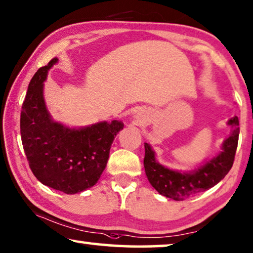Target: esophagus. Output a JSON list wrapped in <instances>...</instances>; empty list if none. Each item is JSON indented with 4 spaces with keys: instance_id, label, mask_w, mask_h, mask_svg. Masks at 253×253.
Masks as SVG:
<instances>
[{
    "instance_id": "34e87169",
    "label": "esophagus",
    "mask_w": 253,
    "mask_h": 253,
    "mask_svg": "<svg viewBox=\"0 0 253 253\" xmlns=\"http://www.w3.org/2000/svg\"><path fill=\"white\" fill-rule=\"evenodd\" d=\"M134 119L137 120V122H141V121H142V116H141L140 113H137V115H134Z\"/></svg>"
}]
</instances>
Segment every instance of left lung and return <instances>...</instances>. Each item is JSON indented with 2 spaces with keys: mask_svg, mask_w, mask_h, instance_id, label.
Returning a JSON list of instances; mask_svg holds the SVG:
<instances>
[{
  "mask_svg": "<svg viewBox=\"0 0 253 253\" xmlns=\"http://www.w3.org/2000/svg\"><path fill=\"white\" fill-rule=\"evenodd\" d=\"M227 124L232 132L221 145V151L212 159L190 171H178L164 167L156 160L152 146L145 144L144 167L148 181L161 195L174 201H184L188 197L206 192L225 178L232 169L239 142V118L234 116Z\"/></svg>",
  "mask_w": 253,
  "mask_h": 253,
  "instance_id": "1",
  "label": "left lung"
}]
</instances>
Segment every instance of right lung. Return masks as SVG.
Segmentation results:
<instances>
[{
    "label": "right lung",
    "instance_id": "1",
    "mask_svg": "<svg viewBox=\"0 0 253 253\" xmlns=\"http://www.w3.org/2000/svg\"><path fill=\"white\" fill-rule=\"evenodd\" d=\"M53 58L29 82L20 114V134L31 170L39 181L66 194L81 193L99 180L111 146L124 124L102 121L69 127L52 119L43 90Z\"/></svg>",
    "mask_w": 253,
    "mask_h": 253
}]
</instances>
